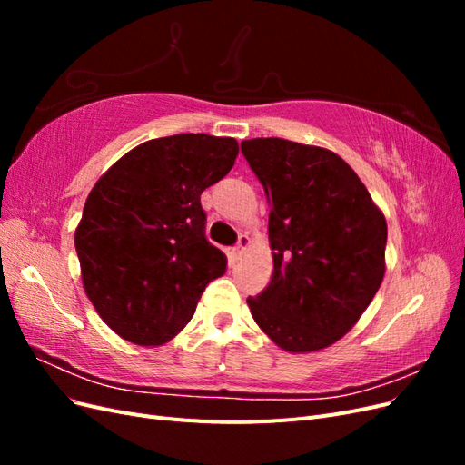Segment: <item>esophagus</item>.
<instances>
[{
  "instance_id": "obj_1",
  "label": "esophagus",
  "mask_w": 465,
  "mask_h": 465,
  "mask_svg": "<svg viewBox=\"0 0 465 465\" xmlns=\"http://www.w3.org/2000/svg\"><path fill=\"white\" fill-rule=\"evenodd\" d=\"M248 244H250V238H248L246 234H241V236H238V242H236V246L232 248V254H234L236 258H241V256L244 254V252H246Z\"/></svg>"
}]
</instances>
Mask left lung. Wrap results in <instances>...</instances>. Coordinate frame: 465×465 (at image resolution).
<instances>
[{"label": "left lung", "mask_w": 465, "mask_h": 465, "mask_svg": "<svg viewBox=\"0 0 465 465\" xmlns=\"http://www.w3.org/2000/svg\"><path fill=\"white\" fill-rule=\"evenodd\" d=\"M270 202L273 275L250 312L291 353L330 347L355 326L384 277L388 227L335 153L279 137L241 143Z\"/></svg>", "instance_id": "left-lung-1"}]
</instances>
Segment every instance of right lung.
Masks as SVG:
<instances>
[{"mask_svg": "<svg viewBox=\"0 0 465 465\" xmlns=\"http://www.w3.org/2000/svg\"><path fill=\"white\" fill-rule=\"evenodd\" d=\"M236 154L232 137L151 139L91 190L75 231L83 287L124 340H173L205 287L227 272V256L205 236L200 195L229 174Z\"/></svg>", "mask_w": 465, "mask_h": 465, "instance_id": "add662e5", "label": "right lung"}]
</instances>
